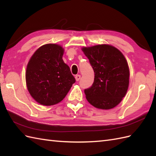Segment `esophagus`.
<instances>
[{"label": "esophagus", "instance_id": "1", "mask_svg": "<svg viewBox=\"0 0 156 156\" xmlns=\"http://www.w3.org/2000/svg\"><path fill=\"white\" fill-rule=\"evenodd\" d=\"M80 77H81V76H80V75H76V76H75L76 80V81H79V80H80Z\"/></svg>", "mask_w": 156, "mask_h": 156}]
</instances>
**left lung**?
I'll return each mask as SVG.
<instances>
[{
  "mask_svg": "<svg viewBox=\"0 0 156 156\" xmlns=\"http://www.w3.org/2000/svg\"><path fill=\"white\" fill-rule=\"evenodd\" d=\"M94 72V82L86 88V98L96 108L111 109L120 103L129 87V69L122 53L113 46L83 48Z\"/></svg>",
  "mask_w": 156,
  "mask_h": 156,
  "instance_id": "1",
  "label": "left lung"
}]
</instances>
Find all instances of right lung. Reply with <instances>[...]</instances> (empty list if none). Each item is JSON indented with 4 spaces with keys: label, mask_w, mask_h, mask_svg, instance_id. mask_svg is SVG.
Returning a JSON list of instances; mask_svg holds the SVG:
<instances>
[{
    "label": "right lung",
    "mask_w": 156,
    "mask_h": 156,
    "mask_svg": "<svg viewBox=\"0 0 156 156\" xmlns=\"http://www.w3.org/2000/svg\"><path fill=\"white\" fill-rule=\"evenodd\" d=\"M64 49L46 44L37 49L26 70V82L31 97L39 104L51 106L61 102L76 79L62 59Z\"/></svg>",
    "instance_id": "1"
}]
</instances>
